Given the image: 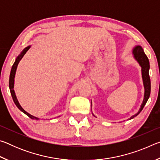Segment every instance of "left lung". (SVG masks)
I'll list each match as a JSON object with an SVG mask.
<instances>
[{"label":"left lung","mask_w":160,"mask_h":160,"mask_svg":"<svg viewBox=\"0 0 160 160\" xmlns=\"http://www.w3.org/2000/svg\"><path fill=\"white\" fill-rule=\"evenodd\" d=\"M132 56H133V58L135 59V61L139 63L140 66L141 67L142 78L143 81V85H144V88H145V93H144V99H143L142 103L141 106H140L138 112L135 113V115L132 116L131 117L129 118V120L130 119L133 118L134 117H135V116L138 115L140 112L142 110L143 107H145V105L146 103H147L149 97H150V90H151L150 78V75H149L150 62H149L147 56L145 55V53H144V51H143L142 48L140 47V46H135V47L132 48ZM91 106H92V102H91Z\"/></svg>","instance_id":"left-lung-1"}]
</instances>
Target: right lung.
Segmentation results:
<instances>
[{
  "label": "right lung",
  "instance_id": "1",
  "mask_svg": "<svg viewBox=\"0 0 160 160\" xmlns=\"http://www.w3.org/2000/svg\"><path fill=\"white\" fill-rule=\"evenodd\" d=\"M31 46H28V47H25L24 49L21 51V53L19 54L18 56V57L16 58L15 59V63H13L12 66V68H11V71H10V79H9V88H10V93H11V95L12 97V99L13 101H14L15 104L16 106L18 107V108L19 109H20L21 112H22L24 113H25L27 116H28L29 118H32V119H35V120H39V118L37 117H35V116H32L31 114H29V113H28L26 112V111L23 109L22 107H21V105L20 104V103H19L18 100L17 99V97L15 95V90H14V82H15V72H16V70H17V68L18 66V63L20 61V60L24 56H25V54L26 53L27 51H28L29 48H30Z\"/></svg>",
  "mask_w": 160,
  "mask_h": 160
}]
</instances>
